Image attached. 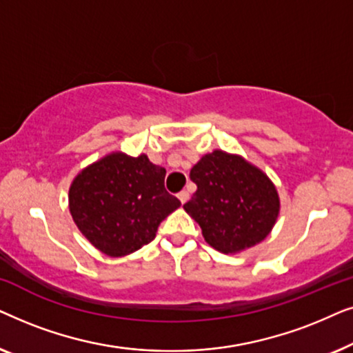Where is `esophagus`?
Returning <instances> with one entry per match:
<instances>
[{
    "instance_id": "34e87169",
    "label": "esophagus",
    "mask_w": 353,
    "mask_h": 353,
    "mask_svg": "<svg viewBox=\"0 0 353 353\" xmlns=\"http://www.w3.org/2000/svg\"><path fill=\"white\" fill-rule=\"evenodd\" d=\"M178 199L181 201V204H185V202H188V199H190V192H188V191H181L180 194H178Z\"/></svg>"
}]
</instances>
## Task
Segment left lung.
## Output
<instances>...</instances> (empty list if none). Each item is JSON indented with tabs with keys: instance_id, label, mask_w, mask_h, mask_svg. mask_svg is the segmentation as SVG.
I'll use <instances>...</instances> for the list:
<instances>
[{
	"instance_id": "1",
	"label": "left lung",
	"mask_w": 353,
	"mask_h": 353,
	"mask_svg": "<svg viewBox=\"0 0 353 353\" xmlns=\"http://www.w3.org/2000/svg\"><path fill=\"white\" fill-rule=\"evenodd\" d=\"M190 176L197 190L183 209L219 252H243L273 230L281 205L276 186L244 157L215 149L201 157Z\"/></svg>"
}]
</instances>
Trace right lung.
Instances as JSON below:
<instances>
[{"instance_id": "obj_1", "label": "right lung", "mask_w": 353, "mask_h": 353, "mask_svg": "<svg viewBox=\"0 0 353 353\" xmlns=\"http://www.w3.org/2000/svg\"><path fill=\"white\" fill-rule=\"evenodd\" d=\"M165 173L146 154L132 157L120 151L85 167L69 188V210L77 228L109 257L137 252L181 205L165 191Z\"/></svg>"}]
</instances>
